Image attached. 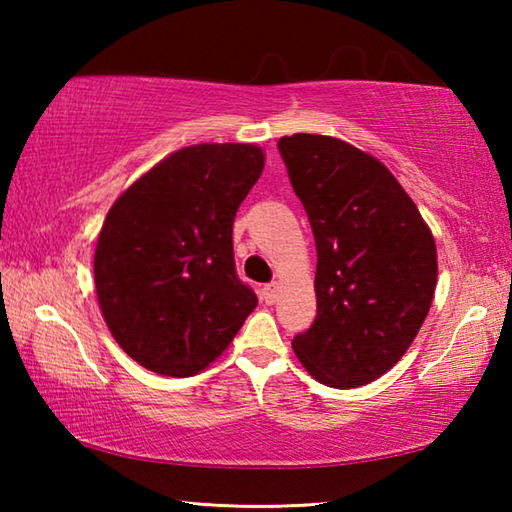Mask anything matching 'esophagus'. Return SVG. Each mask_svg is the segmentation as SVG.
Returning <instances> with one entry per match:
<instances>
[{"label": "esophagus", "instance_id": "34e87169", "mask_svg": "<svg viewBox=\"0 0 512 512\" xmlns=\"http://www.w3.org/2000/svg\"><path fill=\"white\" fill-rule=\"evenodd\" d=\"M277 291H280V287H277L275 282L264 284V287H262V298H264V302H268V305H273V302L277 300Z\"/></svg>", "mask_w": 512, "mask_h": 512}]
</instances>
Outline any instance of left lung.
Returning a JSON list of instances; mask_svg holds the SVG:
<instances>
[{"label": "left lung", "mask_w": 512, "mask_h": 512, "mask_svg": "<svg viewBox=\"0 0 512 512\" xmlns=\"http://www.w3.org/2000/svg\"><path fill=\"white\" fill-rule=\"evenodd\" d=\"M316 241V318L293 336L320 384L357 388L409 350L436 291V244L418 207L372 155L325 135L277 142Z\"/></svg>", "instance_id": "8db88e82"}]
</instances>
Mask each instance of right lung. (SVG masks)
<instances>
[{
	"mask_svg": "<svg viewBox=\"0 0 512 512\" xmlns=\"http://www.w3.org/2000/svg\"><path fill=\"white\" fill-rule=\"evenodd\" d=\"M262 169L253 144L187 146L110 207L94 284L112 336L140 366L196 375L257 307L237 275L232 223Z\"/></svg>",
	"mask_w": 512,
	"mask_h": 512,
	"instance_id": "obj_1",
	"label": "right lung"
}]
</instances>
